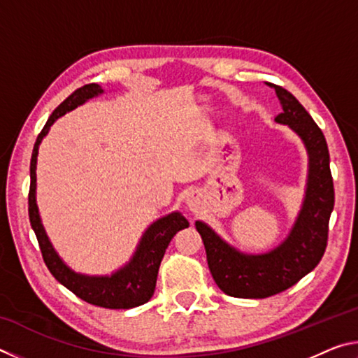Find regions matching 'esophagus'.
<instances>
[{"mask_svg": "<svg viewBox=\"0 0 358 358\" xmlns=\"http://www.w3.org/2000/svg\"><path fill=\"white\" fill-rule=\"evenodd\" d=\"M189 207H194V201H189Z\"/></svg>", "mask_w": 358, "mask_h": 358, "instance_id": "obj_1", "label": "esophagus"}]
</instances>
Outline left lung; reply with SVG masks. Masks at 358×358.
I'll return each mask as SVG.
<instances>
[{
    "label": "left lung",
    "mask_w": 358,
    "mask_h": 358,
    "mask_svg": "<svg viewBox=\"0 0 358 358\" xmlns=\"http://www.w3.org/2000/svg\"><path fill=\"white\" fill-rule=\"evenodd\" d=\"M282 112L275 118L289 124L310 153V178L303 208L292 232L281 246L264 256H245L197 221L208 268L224 294L237 299H266L292 287L322 259L329 241V221L335 205V187L330 172V155L324 132L314 123L295 96L280 85L270 83Z\"/></svg>",
    "instance_id": "1"
}]
</instances>
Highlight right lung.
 <instances>
[{
	"instance_id": "right-lung-1",
	"label": "right lung",
	"mask_w": 358,
	"mask_h": 358,
	"mask_svg": "<svg viewBox=\"0 0 358 358\" xmlns=\"http://www.w3.org/2000/svg\"><path fill=\"white\" fill-rule=\"evenodd\" d=\"M99 93H102V90L96 83L83 85L82 88L76 90L68 99H64L53 110L50 118L47 120L45 126L39 132L33 148L31 164H29L31 183H29L28 192V215L29 222H31V227L36 234V238H38L42 259H44L47 268L50 270V273L55 276L58 282H62L72 294H76L78 299L90 303V305L108 308V310H129V308L143 305V303H147L153 296L157 271H159L161 260L164 257L169 243H171L175 234L189 227V222L186 221V217L181 216L180 213H172L162 217L159 221H156L155 224H151L147 232H145L141 245H138L136 256L132 257L131 262L124 268H121L117 273L108 278H88L77 275L72 270H69L59 260L57 252L53 251L50 241H48L44 232V227L41 224L34 196L36 157H38V147L42 137L47 134L50 126L53 124V121L57 118Z\"/></svg>"
}]
</instances>
